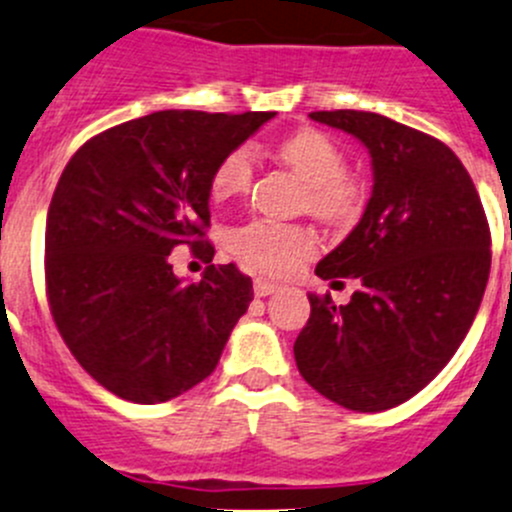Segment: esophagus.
<instances>
[{
	"label": "esophagus",
	"mask_w": 512,
	"mask_h": 512,
	"mask_svg": "<svg viewBox=\"0 0 512 512\" xmlns=\"http://www.w3.org/2000/svg\"><path fill=\"white\" fill-rule=\"evenodd\" d=\"M278 288V283L276 281H271V278H263V276H258L256 281H254V293L256 296H271L273 291H276Z\"/></svg>",
	"instance_id": "34e87169"
}]
</instances>
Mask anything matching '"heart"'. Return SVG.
I'll return each instance as SVG.
<instances>
[{"label":"heart","mask_w":512,"mask_h":512,"mask_svg":"<svg viewBox=\"0 0 512 512\" xmlns=\"http://www.w3.org/2000/svg\"><path fill=\"white\" fill-rule=\"evenodd\" d=\"M276 156L306 184V209L323 221H346L358 211L363 189L346 171L341 146L316 129H301L278 141ZM251 156L244 149L231 151L211 176L216 201L234 199L251 184ZM229 246L236 256L266 271H288L316 249V241L301 226L249 221L231 231Z\"/></svg>","instance_id":"b5f03b06"}]
</instances>
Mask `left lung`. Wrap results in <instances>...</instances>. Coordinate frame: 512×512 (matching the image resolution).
I'll return each instance as SVG.
<instances>
[{
	"mask_svg": "<svg viewBox=\"0 0 512 512\" xmlns=\"http://www.w3.org/2000/svg\"><path fill=\"white\" fill-rule=\"evenodd\" d=\"M371 154L356 229L316 273L358 278L346 306L311 293L293 343L301 376L348 411L378 413L426 388L463 343L490 273V229L473 179L433 136L371 111H313Z\"/></svg>",
	"mask_w": 512,
	"mask_h": 512,
	"instance_id": "8db88e82",
	"label": "left lung"
}]
</instances>
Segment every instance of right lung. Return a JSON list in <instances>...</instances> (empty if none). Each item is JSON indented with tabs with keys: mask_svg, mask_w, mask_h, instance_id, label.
Here are the masks:
<instances>
[{
	"mask_svg": "<svg viewBox=\"0 0 512 512\" xmlns=\"http://www.w3.org/2000/svg\"><path fill=\"white\" fill-rule=\"evenodd\" d=\"M276 111H154L89 139L62 171L47 214L44 273L54 323L96 383L164 403L211 376L254 301L251 278L211 263L199 283L169 256L214 258L211 176Z\"/></svg>",
	"mask_w": 512,
	"mask_h": 512,
	"instance_id": "add662e5",
	"label": "right lung"
}]
</instances>
